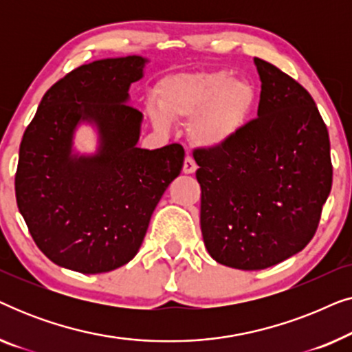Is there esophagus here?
Segmentation results:
<instances>
[{
    "label": "esophagus",
    "instance_id": "esophagus-1",
    "mask_svg": "<svg viewBox=\"0 0 352 352\" xmlns=\"http://www.w3.org/2000/svg\"><path fill=\"white\" fill-rule=\"evenodd\" d=\"M195 170H197L195 160L190 155H187L186 160H184V166H182V171H184L186 175H194Z\"/></svg>",
    "mask_w": 352,
    "mask_h": 352
}]
</instances>
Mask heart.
Listing matches in <instances>:
<instances>
[{
	"mask_svg": "<svg viewBox=\"0 0 352 352\" xmlns=\"http://www.w3.org/2000/svg\"><path fill=\"white\" fill-rule=\"evenodd\" d=\"M256 91L247 78L228 70L184 72L166 76L157 88V109L151 110L157 128L168 120H189V136L199 147L224 146L242 131Z\"/></svg>",
	"mask_w": 352,
	"mask_h": 352,
	"instance_id": "b5f03b06",
	"label": "heart"
}]
</instances>
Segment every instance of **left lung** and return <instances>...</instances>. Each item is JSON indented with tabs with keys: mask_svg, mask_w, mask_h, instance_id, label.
Here are the masks:
<instances>
[{
	"mask_svg": "<svg viewBox=\"0 0 352 352\" xmlns=\"http://www.w3.org/2000/svg\"><path fill=\"white\" fill-rule=\"evenodd\" d=\"M254 64L258 118L224 146L194 151L205 247L242 271L271 267L311 242L333 176L314 99L276 65L259 57Z\"/></svg>",
	"mask_w": 352,
	"mask_h": 352,
	"instance_id": "obj_1",
	"label": "left lung"
}]
</instances>
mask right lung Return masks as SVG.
Masks as SVG:
<instances>
[{
  "mask_svg": "<svg viewBox=\"0 0 352 352\" xmlns=\"http://www.w3.org/2000/svg\"><path fill=\"white\" fill-rule=\"evenodd\" d=\"M146 62L128 56L72 70L46 91L23 133L17 206L36 247L57 266L99 274L131 261L163 192L182 170L181 144L136 146L142 113L126 100ZM81 121L98 128L94 156L71 153Z\"/></svg>",
  "mask_w": 352,
  "mask_h": 352,
  "instance_id": "add662e5",
  "label": "right lung"
}]
</instances>
